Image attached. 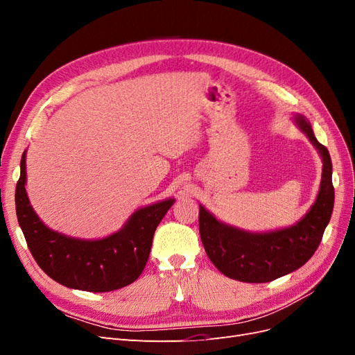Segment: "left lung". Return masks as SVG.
<instances>
[{"mask_svg": "<svg viewBox=\"0 0 355 355\" xmlns=\"http://www.w3.org/2000/svg\"><path fill=\"white\" fill-rule=\"evenodd\" d=\"M296 125L318 149L323 158V175L313 207L292 227L271 232H247L218 220L200 204L198 225L209 259L232 280L268 283L296 271L313 256L330 220L335 188L331 184V159L304 115H295Z\"/></svg>", "mask_w": 355, "mask_h": 355, "instance_id": "left-lung-1", "label": "left lung"}]
</instances>
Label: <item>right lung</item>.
Segmentation results:
<instances>
[{
  "instance_id": "add662e5",
  "label": "right lung",
  "mask_w": 355,
  "mask_h": 355,
  "mask_svg": "<svg viewBox=\"0 0 355 355\" xmlns=\"http://www.w3.org/2000/svg\"><path fill=\"white\" fill-rule=\"evenodd\" d=\"M26 153L16 185V214L35 262L50 278L69 288L111 292L142 274L154 232L175 198L136 210L124 227L101 240H81L53 231L40 220L26 194Z\"/></svg>"
}]
</instances>
